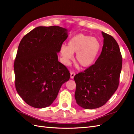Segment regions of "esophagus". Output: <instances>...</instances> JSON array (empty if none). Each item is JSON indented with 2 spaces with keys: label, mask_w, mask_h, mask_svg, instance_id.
I'll return each mask as SVG.
<instances>
[{
  "label": "esophagus",
  "mask_w": 134,
  "mask_h": 134,
  "mask_svg": "<svg viewBox=\"0 0 134 134\" xmlns=\"http://www.w3.org/2000/svg\"><path fill=\"white\" fill-rule=\"evenodd\" d=\"M75 75V72H74V71H71V73H70V78L71 79H72L74 77Z\"/></svg>",
  "instance_id": "obj_1"
}]
</instances>
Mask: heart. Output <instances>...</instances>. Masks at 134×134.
Instances as JSON below:
<instances>
[{"label": "heart", "mask_w": 134, "mask_h": 134, "mask_svg": "<svg viewBox=\"0 0 134 134\" xmlns=\"http://www.w3.org/2000/svg\"><path fill=\"white\" fill-rule=\"evenodd\" d=\"M100 46V43L97 38L80 34L71 38L67 46L62 44L60 52L66 63L72 59V54L76 53V62L81 67L87 68L94 63Z\"/></svg>", "instance_id": "obj_1"}]
</instances>
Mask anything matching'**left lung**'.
Instances as JSON below:
<instances>
[{
  "label": "left lung",
  "instance_id": "1",
  "mask_svg": "<svg viewBox=\"0 0 134 134\" xmlns=\"http://www.w3.org/2000/svg\"><path fill=\"white\" fill-rule=\"evenodd\" d=\"M104 38L101 54L94 64L74 76L75 98L79 106L94 109L103 106L119 87L122 57L112 36L102 32Z\"/></svg>",
  "mask_w": 134,
  "mask_h": 134
}]
</instances>
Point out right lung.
<instances>
[{
  "instance_id": "add662e5",
  "label": "right lung",
  "mask_w": 134,
  "mask_h": 134,
  "mask_svg": "<svg viewBox=\"0 0 134 134\" xmlns=\"http://www.w3.org/2000/svg\"><path fill=\"white\" fill-rule=\"evenodd\" d=\"M67 30L59 26H40L21 40L14 63L15 86L30 106H49L63 84L70 79L68 68L58 62L57 52L68 37Z\"/></svg>"
}]
</instances>
